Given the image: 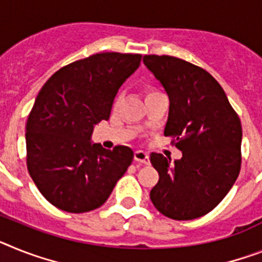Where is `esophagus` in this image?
I'll use <instances>...</instances> for the list:
<instances>
[{
    "label": "esophagus",
    "instance_id": "1",
    "mask_svg": "<svg viewBox=\"0 0 262 262\" xmlns=\"http://www.w3.org/2000/svg\"><path fill=\"white\" fill-rule=\"evenodd\" d=\"M135 161L142 162V164H149V156L144 150L135 151Z\"/></svg>",
    "mask_w": 262,
    "mask_h": 262
}]
</instances>
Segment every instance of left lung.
Returning <instances> with one entry per match:
<instances>
[{
    "label": "left lung",
    "instance_id": "8db88e82",
    "mask_svg": "<svg viewBox=\"0 0 262 262\" xmlns=\"http://www.w3.org/2000/svg\"><path fill=\"white\" fill-rule=\"evenodd\" d=\"M169 97L165 136L181 160L151 153L160 180L150 190L156 209L173 220L209 213L228 194L241 168L243 129L225 92L202 68L172 56H144Z\"/></svg>",
    "mask_w": 262,
    "mask_h": 262
}]
</instances>
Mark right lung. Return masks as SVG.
Instances as JSON below:
<instances>
[{
	"instance_id": "1",
	"label": "right lung",
	"mask_w": 262,
	"mask_h": 262,
	"mask_svg": "<svg viewBox=\"0 0 262 262\" xmlns=\"http://www.w3.org/2000/svg\"><path fill=\"white\" fill-rule=\"evenodd\" d=\"M140 54L98 53L53 74L26 122V164L52 205L69 213L100 208L133 161V150L92 144L94 126L109 120L116 94L140 67Z\"/></svg>"
}]
</instances>
